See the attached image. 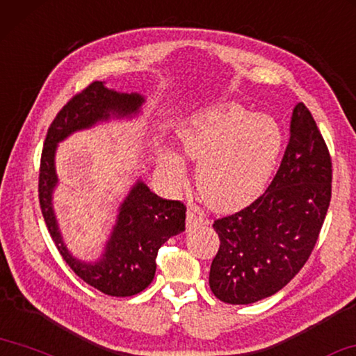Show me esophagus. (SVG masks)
I'll return each mask as SVG.
<instances>
[{"label": "esophagus", "instance_id": "esophagus-1", "mask_svg": "<svg viewBox=\"0 0 356 356\" xmlns=\"http://www.w3.org/2000/svg\"><path fill=\"white\" fill-rule=\"evenodd\" d=\"M209 220L201 216V213H196L195 211L187 212V229H195L201 227V225H207Z\"/></svg>", "mask_w": 356, "mask_h": 356}]
</instances>
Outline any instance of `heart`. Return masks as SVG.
I'll return each mask as SVG.
<instances>
[{"mask_svg": "<svg viewBox=\"0 0 356 356\" xmlns=\"http://www.w3.org/2000/svg\"><path fill=\"white\" fill-rule=\"evenodd\" d=\"M179 149L196 166V188L207 207L238 211L266 188L284 149V129L273 115L253 114L234 101L195 111L176 129ZM160 166L172 182L185 176L184 156L163 150Z\"/></svg>", "mask_w": 356, "mask_h": 356, "instance_id": "1", "label": "heart"}]
</instances>
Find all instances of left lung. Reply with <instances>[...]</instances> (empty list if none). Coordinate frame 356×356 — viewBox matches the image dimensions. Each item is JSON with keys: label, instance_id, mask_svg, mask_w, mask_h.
Listing matches in <instances>:
<instances>
[{"label": "left lung", "instance_id": "8db88e82", "mask_svg": "<svg viewBox=\"0 0 356 356\" xmlns=\"http://www.w3.org/2000/svg\"><path fill=\"white\" fill-rule=\"evenodd\" d=\"M331 201V158L302 103L268 190L249 207L216 220L220 249L209 285L220 301L252 304L284 289L314 250Z\"/></svg>", "mask_w": 356, "mask_h": 356}]
</instances>
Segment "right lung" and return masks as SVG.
<instances>
[{"mask_svg": "<svg viewBox=\"0 0 356 356\" xmlns=\"http://www.w3.org/2000/svg\"><path fill=\"white\" fill-rule=\"evenodd\" d=\"M143 93H123L93 82L58 112L50 125L41 156L39 204L56 249L88 285L109 296H133L147 289L155 277L156 253L165 242L185 231V206L161 200L138 177L117 207L115 223L97 259L72 255L61 234L54 207L60 180L55 168L58 144L71 134L111 120H133L144 112Z\"/></svg>", "mask_w": 356, "mask_h": 356, "instance_id": "right-lung-1", "label": "right lung"}]
</instances>
